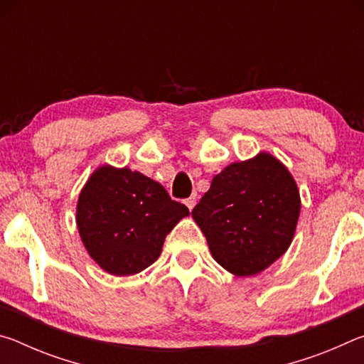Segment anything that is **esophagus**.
Instances as JSON below:
<instances>
[{"instance_id": "1", "label": "esophagus", "mask_w": 364, "mask_h": 364, "mask_svg": "<svg viewBox=\"0 0 364 364\" xmlns=\"http://www.w3.org/2000/svg\"><path fill=\"white\" fill-rule=\"evenodd\" d=\"M184 204L189 208V210H193L194 205H196V197H188L186 200H184Z\"/></svg>"}]
</instances>
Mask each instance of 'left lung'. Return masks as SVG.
<instances>
[{
  "instance_id": "8db88e82",
  "label": "left lung",
  "mask_w": 364,
  "mask_h": 364,
  "mask_svg": "<svg viewBox=\"0 0 364 364\" xmlns=\"http://www.w3.org/2000/svg\"><path fill=\"white\" fill-rule=\"evenodd\" d=\"M299 215L297 184L267 152L228 165L193 210L212 257L236 276L258 274L278 260L292 242Z\"/></svg>"
}]
</instances>
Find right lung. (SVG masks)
Listing matches in <instances>:
<instances>
[{"label":"right lung","instance_id":"add662e5","mask_svg":"<svg viewBox=\"0 0 364 364\" xmlns=\"http://www.w3.org/2000/svg\"><path fill=\"white\" fill-rule=\"evenodd\" d=\"M188 215V207L171 200L162 184L127 167L104 165L80 193L77 226L104 271L130 276L157 260L167 234Z\"/></svg>","mask_w":364,"mask_h":364}]
</instances>
